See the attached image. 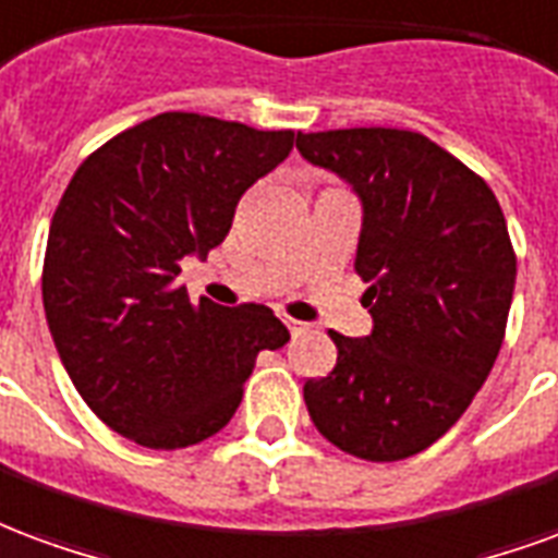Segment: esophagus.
Masks as SVG:
<instances>
[{
  "instance_id": "34e87169",
  "label": "esophagus",
  "mask_w": 558,
  "mask_h": 558,
  "mask_svg": "<svg viewBox=\"0 0 558 558\" xmlns=\"http://www.w3.org/2000/svg\"><path fill=\"white\" fill-rule=\"evenodd\" d=\"M279 318H282V324L288 329H291V332H303V329L308 327V324H303V320H294V318H291V315H284V312H282V315H279Z\"/></svg>"
}]
</instances>
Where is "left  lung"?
Here are the masks:
<instances>
[{"label": "left lung", "mask_w": 558, "mask_h": 558, "mask_svg": "<svg viewBox=\"0 0 558 558\" xmlns=\"http://www.w3.org/2000/svg\"><path fill=\"white\" fill-rule=\"evenodd\" d=\"M296 150L363 202L356 274L374 327L329 332L336 368L306 380L308 416L363 461H404L463 416L506 339L518 258L494 190L422 133H296Z\"/></svg>", "instance_id": "left-lung-1"}]
</instances>
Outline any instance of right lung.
Returning a JSON list of instances; mask_svg holds the SVG:
<instances>
[{"instance_id":"1","label":"right lung","mask_w":558,"mask_h":558,"mask_svg":"<svg viewBox=\"0 0 558 558\" xmlns=\"http://www.w3.org/2000/svg\"><path fill=\"white\" fill-rule=\"evenodd\" d=\"M294 148V130L162 112L83 160L52 214L44 312L97 418L148 449H184L234 416L258 351L288 327L262 303H190L181 258L219 246L234 207Z\"/></svg>"}]
</instances>
